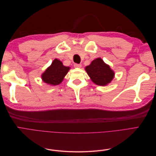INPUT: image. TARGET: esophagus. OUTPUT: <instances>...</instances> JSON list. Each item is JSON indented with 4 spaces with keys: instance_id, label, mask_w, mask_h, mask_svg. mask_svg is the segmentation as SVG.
I'll return each mask as SVG.
<instances>
[{
    "instance_id": "1",
    "label": "esophagus",
    "mask_w": 156,
    "mask_h": 156,
    "mask_svg": "<svg viewBox=\"0 0 156 156\" xmlns=\"http://www.w3.org/2000/svg\"><path fill=\"white\" fill-rule=\"evenodd\" d=\"M74 67L75 68H81V65L79 64H74Z\"/></svg>"
}]
</instances>
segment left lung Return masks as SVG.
I'll return each mask as SVG.
<instances>
[{"instance_id":"8db88e82","label":"left lung","mask_w":156,"mask_h":156,"mask_svg":"<svg viewBox=\"0 0 156 156\" xmlns=\"http://www.w3.org/2000/svg\"><path fill=\"white\" fill-rule=\"evenodd\" d=\"M85 70L92 82L97 85L106 86L115 77L113 70L101 58L94 60L90 64L86 66Z\"/></svg>"}]
</instances>
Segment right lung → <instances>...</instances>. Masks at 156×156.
Wrapping results in <instances>:
<instances>
[{"mask_svg": "<svg viewBox=\"0 0 156 156\" xmlns=\"http://www.w3.org/2000/svg\"><path fill=\"white\" fill-rule=\"evenodd\" d=\"M69 69V67L64 66L60 60L55 58L50 66L42 73L41 79L44 83L50 85H58L62 83Z\"/></svg>", "mask_w": 156, "mask_h": 156, "instance_id": "right-lung-1", "label": "right lung"}]
</instances>
